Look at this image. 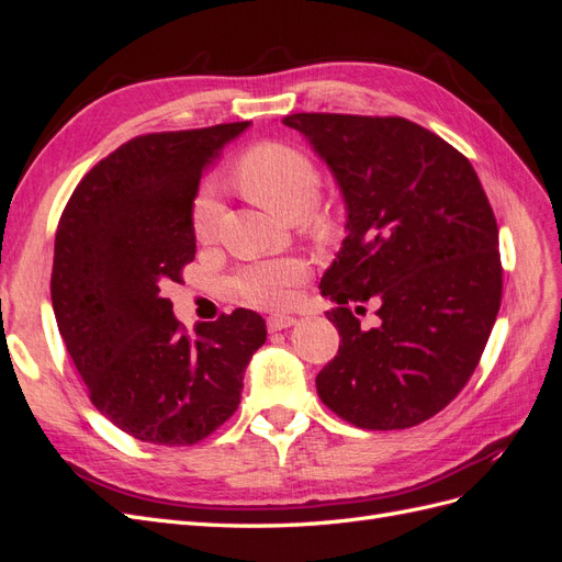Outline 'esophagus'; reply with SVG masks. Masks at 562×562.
Returning a JSON list of instances; mask_svg holds the SVG:
<instances>
[{"instance_id": "34e87169", "label": "esophagus", "mask_w": 562, "mask_h": 562, "mask_svg": "<svg viewBox=\"0 0 562 562\" xmlns=\"http://www.w3.org/2000/svg\"><path fill=\"white\" fill-rule=\"evenodd\" d=\"M295 323H297V318H295V316H288V314H271V316L267 318V330H269V333H279V330H285V328L295 326Z\"/></svg>"}]
</instances>
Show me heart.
Returning a JSON list of instances; mask_svg holds the SVG:
<instances>
[{
  "mask_svg": "<svg viewBox=\"0 0 562 562\" xmlns=\"http://www.w3.org/2000/svg\"><path fill=\"white\" fill-rule=\"evenodd\" d=\"M234 184L258 206L279 217L293 220L307 213L321 190L316 166L295 147L262 143L250 147L234 166ZM223 206L213 192H201L192 209V232L196 241L209 244L220 225ZM321 227L323 220L314 217ZM307 277L297 258H267L248 262L236 271L232 283L246 302L265 310L285 307L293 288Z\"/></svg>",
  "mask_w": 562,
  "mask_h": 562,
  "instance_id": "b5f03b06",
  "label": "heart"
}]
</instances>
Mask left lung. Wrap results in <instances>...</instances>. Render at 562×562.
Instances as JSON below:
<instances>
[{
	"label": "left lung",
	"mask_w": 562,
	"mask_h": 562,
	"mask_svg": "<svg viewBox=\"0 0 562 562\" xmlns=\"http://www.w3.org/2000/svg\"><path fill=\"white\" fill-rule=\"evenodd\" d=\"M326 161L347 236L321 279L342 345L318 372L333 413L361 429L434 417L473 375L502 302L499 232L471 161L401 116L291 114ZM381 304L363 331L347 303Z\"/></svg>",
	"instance_id": "8db88e82"
}]
</instances>
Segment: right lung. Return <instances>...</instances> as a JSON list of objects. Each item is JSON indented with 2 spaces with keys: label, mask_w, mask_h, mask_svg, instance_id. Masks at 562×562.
Wrapping results in <instances>:
<instances>
[{
  "label": "right lung",
  "mask_w": 562,
  "mask_h": 562,
  "mask_svg": "<svg viewBox=\"0 0 562 562\" xmlns=\"http://www.w3.org/2000/svg\"><path fill=\"white\" fill-rule=\"evenodd\" d=\"M250 122L147 133L95 164L60 215L50 302L91 403L155 446H192L241 401L267 339L260 314L234 310L187 335L161 295L194 260L201 173Z\"/></svg>",
  "instance_id": "1"
}]
</instances>
